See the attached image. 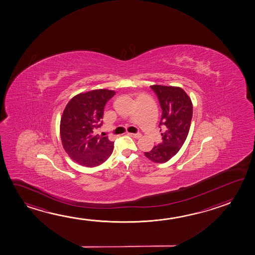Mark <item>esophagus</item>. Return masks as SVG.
I'll use <instances>...</instances> for the list:
<instances>
[{
	"label": "esophagus",
	"mask_w": 255,
	"mask_h": 255,
	"mask_svg": "<svg viewBox=\"0 0 255 255\" xmlns=\"http://www.w3.org/2000/svg\"><path fill=\"white\" fill-rule=\"evenodd\" d=\"M128 135L130 136V137H132V138H138L141 137V134L140 133H128Z\"/></svg>",
	"instance_id": "obj_1"
}]
</instances>
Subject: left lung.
<instances>
[{
	"label": "left lung",
	"instance_id": "obj_1",
	"mask_svg": "<svg viewBox=\"0 0 255 255\" xmlns=\"http://www.w3.org/2000/svg\"><path fill=\"white\" fill-rule=\"evenodd\" d=\"M150 87L157 95L163 110L159 124L163 126V141L144 154L154 163H163L178 153L188 137L192 119V101L180 87L157 84Z\"/></svg>",
	"mask_w": 255,
	"mask_h": 255
}]
</instances>
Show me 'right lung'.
Here are the masks:
<instances>
[{"mask_svg":"<svg viewBox=\"0 0 255 255\" xmlns=\"http://www.w3.org/2000/svg\"><path fill=\"white\" fill-rule=\"evenodd\" d=\"M116 92L107 89L81 92L73 97L60 120L62 146L73 161L85 167H96L112 154L114 142L94 133L101 127L106 103Z\"/></svg>","mask_w":255,"mask_h":255,"instance_id":"1","label":"right lung"}]
</instances>
